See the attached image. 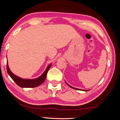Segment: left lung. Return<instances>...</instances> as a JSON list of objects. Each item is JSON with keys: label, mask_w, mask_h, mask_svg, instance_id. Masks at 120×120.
I'll use <instances>...</instances> for the list:
<instances>
[{"label": "left lung", "mask_w": 120, "mask_h": 120, "mask_svg": "<svg viewBox=\"0 0 120 120\" xmlns=\"http://www.w3.org/2000/svg\"><path fill=\"white\" fill-rule=\"evenodd\" d=\"M66 82V81H65ZM66 84H67L68 86H69L70 87H71V88H72V89H75V90H80V91H89V90H83V89H78V88H75V87H73V86H71V85H69L68 84V83L66 82Z\"/></svg>", "instance_id": "1"}]
</instances>
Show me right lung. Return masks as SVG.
I'll list each match as a JSON object with an SVG mask.
<instances>
[{
	"instance_id": "right-lung-1",
	"label": "right lung",
	"mask_w": 120,
	"mask_h": 120,
	"mask_svg": "<svg viewBox=\"0 0 120 120\" xmlns=\"http://www.w3.org/2000/svg\"><path fill=\"white\" fill-rule=\"evenodd\" d=\"M52 64H50L47 66L46 69H45L44 73L39 77L34 79H24L19 77L18 76L15 75L11 71L10 69H9L8 61L7 62V71L9 76L12 78L13 80L20 87H26V88L35 87L43 84L45 79H46L47 72H48L51 66H52Z\"/></svg>"
}]
</instances>
